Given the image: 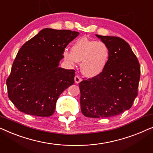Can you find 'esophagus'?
<instances>
[{
    "mask_svg": "<svg viewBox=\"0 0 153 153\" xmlns=\"http://www.w3.org/2000/svg\"><path fill=\"white\" fill-rule=\"evenodd\" d=\"M81 81H82V79H81V78H80V77H79V76L76 75V76H74V81H75V83H80Z\"/></svg>",
    "mask_w": 153,
    "mask_h": 153,
    "instance_id": "obj_1",
    "label": "esophagus"
}]
</instances>
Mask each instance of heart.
<instances>
[{
  "instance_id": "b5f03b06",
  "label": "heart",
  "mask_w": 153,
  "mask_h": 153,
  "mask_svg": "<svg viewBox=\"0 0 153 153\" xmlns=\"http://www.w3.org/2000/svg\"><path fill=\"white\" fill-rule=\"evenodd\" d=\"M110 55L107 44L86 37L75 41L71 51L65 49L62 52L64 60L70 65L81 62V72L88 77H95L101 74L107 65Z\"/></svg>"
}]
</instances>
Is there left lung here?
<instances>
[{
    "label": "left lung",
    "instance_id": "1",
    "mask_svg": "<svg viewBox=\"0 0 153 153\" xmlns=\"http://www.w3.org/2000/svg\"><path fill=\"white\" fill-rule=\"evenodd\" d=\"M111 55L101 74L79 83L82 114L94 118L117 116L131 107L138 94L140 65L129 44L118 37L96 35Z\"/></svg>",
    "mask_w": 153,
    "mask_h": 153
}]
</instances>
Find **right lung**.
Listing matches in <instances>:
<instances>
[{"label": "right lung", "instance_id": "obj_1", "mask_svg": "<svg viewBox=\"0 0 153 153\" xmlns=\"http://www.w3.org/2000/svg\"><path fill=\"white\" fill-rule=\"evenodd\" d=\"M79 35L45 28L21 47L6 81L8 97L19 111L41 117L53 115L60 94L74 83L75 70L58 65L65 47Z\"/></svg>", "mask_w": 153, "mask_h": 153}]
</instances>
